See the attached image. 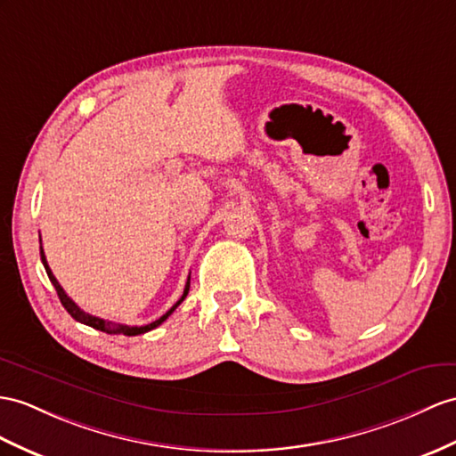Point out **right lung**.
<instances>
[{"label":"right lung","instance_id":"add662e5","mask_svg":"<svg viewBox=\"0 0 456 456\" xmlns=\"http://www.w3.org/2000/svg\"><path fill=\"white\" fill-rule=\"evenodd\" d=\"M40 259H42V265H44V269H46V273H48V279H50V282L53 284V288H55V292H58V297H60V302H61V305L68 309V314L75 319V321H79V323H83V325H88V327H93V329H96V330H102V332H108V335H126V337H137V335H142V332H149V330H152V329H157L159 325H162L166 319H168L172 314H174V309L180 305L183 299H185V296H187V292H190V281H191V276H187V282H185V288H183V294H182V297L177 299V302L168 309V312H166L160 319H157V321H152V323H149V325H142V327H129V325H119V323H114V321H106V319H102V317H96V315H91V314H86V312H83V309L77 305L73 299L65 294V290L61 288V284L55 281V276H53V273H52V269H50V265H48V261H46V255H44V249H42V246H40Z\"/></svg>","mask_w":456,"mask_h":456}]
</instances>
